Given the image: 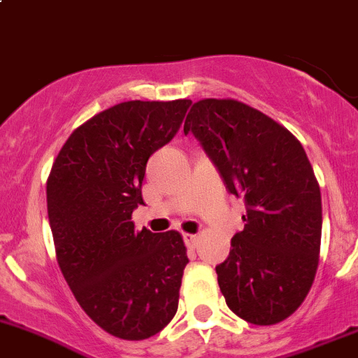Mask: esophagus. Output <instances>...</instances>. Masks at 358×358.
I'll return each mask as SVG.
<instances>
[{"instance_id": "obj_1", "label": "esophagus", "mask_w": 358, "mask_h": 358, "mask_svg": "<svg viewBox=\"0 0 358 358\" xmlns=\"http://www.w3.org/2000/svg\"><path fill=\"white\" fill-rule=\"evenodd\" d=\"M182 239H184V243H186V245H187V248H194V246H196L198 238H196V236H194V234L184 233V234H182Z\"/></svg>"}]
</instances>
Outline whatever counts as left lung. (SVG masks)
Masks as SVG:
<instances>
[{"label":"left lung","mask_w":358,"mask_h":358,"mask_svg":"<svg viewBox=\"0 0 358 358\" xmlns=\"http://www.w3.org/2000/svg\"><path fill=\"white\" fill-rule=\"evenodd\" d=\"M189 132L246 206L245 229L215 267L227 307L257 326L281 322L303 303L319 265L322 203L307 153L288 129L236 99L194 103Z\"/></svg>","instance_id":"obj_1"}]
</instances>
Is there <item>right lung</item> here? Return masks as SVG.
I'll use <instances>...</instances> for the list:
<instances>
[{"label": "right lung", "mask_w": 358, "mask_h": 358, "mask_svg": "<svg viewBox=\"0 0 358 358\" xmlns=\"http://www.w3.org/2000/svg\"><path fill=\"white\" fill-rule=\"evenodd\" d=\"M191 99L124 101L84 122L46 184L48 219L69 288L101 329L122 340L160 333L178 312L189 260L178 231H136L148 158L172 141Z\"/></svg>", "instance_id": "add662e5"}]
</instances>
